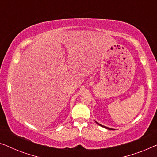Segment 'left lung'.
<instances>
[{"mask_svg": "<svg viewBox=\"0 0 157 157\" xmlns=\"http://www.w3.org/2000/svg\"><path fill=\"white\" fill-rule=\"evenodd\" d=\"M96 123L97 124H98V125L99 126H102V127H104V128H107V129H110V130H111L112 129V128H109V127H106V126H103V125H101V124H98V122H96Z\"/></svg>", "mask_w": 157, "mask_h": 157, "instance_id": "left-lung-1", "label": "left lung"}]
</instances>
